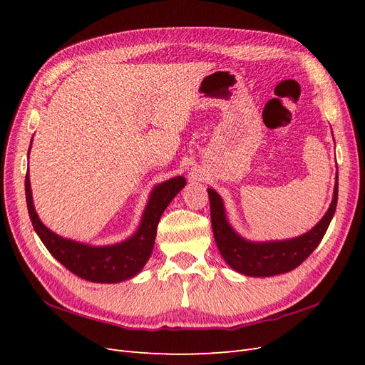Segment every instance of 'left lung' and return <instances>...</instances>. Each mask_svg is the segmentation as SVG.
Returning a JSON list of instances; mask_svg holds the SVG:
<instances>
[{"label":"left lung","instance_id":"left-lung-1","mask_svg":"<svg viewBox=\"0 0 365 365\" xmlns=\"http://www.w3.org/2000/svg\"><path fill=\"white\" fill-rule=\"evenodd\" d=\"M207 192L215 240L225 263L247 277H271V275L289 272L300 267L324 237L336 210L338 173L332 202H330L326 215L319 219V222L302 236L283 240L254 242L242 237L228 222L225 205L220 195L213 189H207Z\"/></svg>","mask_w":365,"mask_h":365}]
</instances>
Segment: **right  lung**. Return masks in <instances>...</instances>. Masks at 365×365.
Wrapping results in <instances>:
<instances>
[{
  "instance_id": "add662e5",
  "label": "right lung",
  "mask_w": 365,
  "mask_h": 365,
  "mask_svg": "<svg viewBox=\"0 0 365 365\" xmlns=\"http://www.w3.org/2000/svg\"><path fill=\"white\" fill-rule=\"evenodd\" d=\"M184 176H173L168 181L157 184L149 195L135 233L117 244L98 247L62 237L42 224L33 205L29 172L26 175V200L31 225L54 259L77 277L88 282L120 283L135 277L145 268L155 244L160 217L173 197L184 189Z\"/></svg>"
}]
</instances>
